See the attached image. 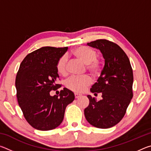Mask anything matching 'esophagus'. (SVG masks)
<instances>
[{
	"mask_svg": "<svg viewBox=\"0 0 151 151\" xmlns=\"http://www.w3.org/2000/svg\"><path fill=\"white\" fill-rule=\"evenodd\" d=\"M81 96V94H78V93H75V99H78L79 96Z\"/></svg>",
	"mask_w": 151,
	"mask_h": 151,
	"instance_id": "1",
	"label": "esophagus"
}]
</instances>
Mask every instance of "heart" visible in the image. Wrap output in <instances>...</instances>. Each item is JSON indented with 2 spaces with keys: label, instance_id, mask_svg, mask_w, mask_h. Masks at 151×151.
Masks as SVG:
<instances>
[{
  "label": "heart",
  "instance_id": "1",
  "mask_svg": "<svg viewBox=\"0 0 151 151\" xmlns=\"http://www.w3.org/2000/svg\"><path fill=\"white\" fill-rule=\"evenodd\" d=\"M71 55L85 64L86 70L93 75H97L101 73V60L96 57V51L93 48L85 46H80L74 48L71 51ZM56 68L60 75L63 76L67 75V58L65 55H63L58 58ZM91 83L92 79L88 76H73L66 81L65 85L66 88L70 91L76 93H81L85 91Z\"/></svg>",
  "mask_w": 151,
  "mask_h": 151
}]
</instances>
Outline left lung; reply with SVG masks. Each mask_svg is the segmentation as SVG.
I'll return each instance as SVG.
<instances>
[{"label": "left lung", "instance_id": "obj_1", "mask_svg": "<svg viewBox=\"0 0 151 151\" xmlns=\"http://www.w3.org/2000/svg\"><path fill=\"white\" fill-rule=\"evenodd\" d=\"M87 45L99 49L105 60L104 66L96 83L91 88L101 93L99 101L88 95V106L85 116L89 123L99 129H109L118 124L126 113L133 96V73L126 53L118 45L106 39H99Z\"/></svg>", "mask_w": 151, "mask_h": 151}]
</instances>
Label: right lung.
<instances>
[{
  "label": "right lung",
  "instance_id": "right-lung-1",
  "mask_svg": "<svg viewBox=\"0 0 151 151\" xmlns=\"http://www.w3.org/2000/svg\"><path fill=\"white\" fill-rule=\"evenodd\" d=\"M68 47H44L26 56L20 63L15 85L18 103L26 121L39 131H50L63 122L65 109L75 100L72 91L64 88L59 97L50 96L61 85L57 63Z\"/></svg>",
  "mask_w": 151,
  "mask_h": 151
}]
</instances>
